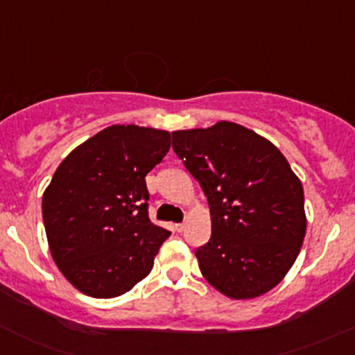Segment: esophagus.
<instances>
[{"label":"esophagus","mask_w":355,"mask_h":355,"mask_svg":"<svg viewBox=\"0 0 355 355\" xmlns=\"http://www.w3.org/2000/svg\"><path fill=\"white\" fill-rule=\"evenodd\" d=\"M175 230H177L178 234H182V232L185 230V223H177L175 225Z\"/></svg>","instance_id":"obj_1"}]
</instances>
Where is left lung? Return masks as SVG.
Wrapping results in <instances>:
<instances>
[{
	"instance_id": "left-lung-1",
	"label": "left lung",
	"mask_w": 355,
	"mask_h": 355,
	"mask_svg": "<svg viewBox=\"0 0 355 355\" xmlns=\"http://www.w3.org/2000/svg\"><path fill=\"white\" fill-rule=\"evenodd\" d=\"M171 137L209 204L211 239L196 249L200 273L230 299L263 295L300 252L302 184L270 141L242 125L218 121Z\"/></svg>"
}]
</instances>
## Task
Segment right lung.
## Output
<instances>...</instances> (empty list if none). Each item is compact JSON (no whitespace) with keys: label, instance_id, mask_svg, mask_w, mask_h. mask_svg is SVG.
Segmentation results:
<instances>
[{"label":"right lung","instance_id":"right-lung-1","mask_svg":"<svg viewBox=\"0 0 355 355\" xmlns=\"http://www.w3.org/2000/svg\"><path fill=\"white\" fill-rule=\"evenodd\" d=\"M170 149V132L111 125L68 155L42 196L55 263L85 295L134 288L170 232L149 220L146 175Z\"/></svg>","mask_w":355,"mask_h":355}]
</instances>
